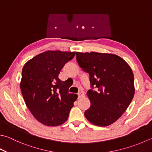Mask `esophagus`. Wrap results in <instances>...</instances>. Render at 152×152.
<instances>
[{"instance_id":"34e87169","label":"esophagus","mask_w":152,"mask_h":152,"mask_svg":"<svg viewBox=\"0 0 152 152\" xmlns=\"http://www.w3.org/2000/svg\"><path fill=\"white\" fill-rule=\"evenodd\" d=\"M85 96V93L83 92H79L78 93V97L79 98H82V97Z\"/></svg>"}]
</instances>
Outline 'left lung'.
I'll return each mask as SVG.
<instances>
[{
	"label": "left lung",
	"instance_id": "1",
	"mask_svg": "<svg viewBox=\"0 0 152 152\" xmlns=\"http://www.w3.org/2000/svg\"><path fill=\"white\" fill-rule=\"evenodd\" d=\"M80 67L89 74L90 108L85 116L98 126H107L124 114L135 93L134 74L125 60L115 54L76 52Z\"/></svg>",
	"mask_w": 152,
	"mask_h": 152
}]
</instances>
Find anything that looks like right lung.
Wrapping results in <instances>:
<instances>
[{"mask_svg": "<svg viewBox=\"0 0 152 152\" xmlns=\"http://www.w3.org/2000/svg\"><path fill=\"white\" fill-rule=\"evenodd\" d=\"M75 51H46L26 63L22 69L20 89L28 109L37 121L48 126L67 121L76 94L69 93L70 86L58 75Z\"/></svg>", "mask_w": 152, "mask_h": 152, "instance_id": "1", "label": "right lung"}]
</instances>
